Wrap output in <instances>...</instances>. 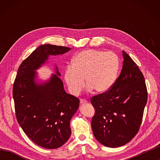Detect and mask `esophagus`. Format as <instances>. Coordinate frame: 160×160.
<instances>
[{"instance_id": "34e87169", "label": "esophagus", "mask_w": 160, "mask_h": 160, "mask_svg": "<svg viewBox=\"0 0 160 160\" xmlns=\"http://www.w3.org/2000/svg\"><path fill=\"white\" fill-rule=\"evenodd\" d=\"M80 104H86V103H88V101H87L86 99H80Z\"/></svg>"}]
</instances>
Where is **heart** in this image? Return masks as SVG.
Masks as SVG:
<instances>
[{"mask_svg":"<svg viewBox=\"0 0 160 160\" xmlns=\"http://www.w3.org/2000/svg\"><path fill=\"white\" fill-rule=\"evenodd\" d=\"M72 66H68L64 79L70 92L78 95L85 86L97 93L107 92L117 79L120 61L112 51L104 52L97 49L80 51L72 59Z\"/></svg>","mask_w":160,"mask_h":160,"instance_id":"b5f03b06","label":"heart"}]
</instances>
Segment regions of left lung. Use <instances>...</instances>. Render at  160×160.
<instances>
[{"mask_svg":"<svg viewBox=\"0 0 160 160\" xmlns=\"http://www.w3.org/2000/svg\"><path fill=\"white\" fill-rule=\"evenodd\" d=\"M123 68L110 90L94 96L95 109L92 128L95 138L104 146L118 148L131 141L138 132L148 101L142 73L123 51Z\"/></svg>","mask_w":160,"mask_h":160,"instance_id":"1","label":"left lung"}]
</instances>
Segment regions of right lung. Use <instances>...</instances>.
<instances>
[{
    "label": "right lung",
    "mask_w": 160,
    "mask_h": 160,
    "mask_svg": "<svg viewBox=\"0 0 160 160\" xmlns=\"http://www.w3.org/2000/svg\"><path fill=\"white\" fill-rule=\"evenodd\" d=\"M70 48L43 44L19 67L12 95L18 123L37 145L47 149L61 147L71 135L70 119L79 108L80 100L66 92L61 73L45 81L38 80L36 70L47 63L50 56L61 55Z\"/></svg>",
    "instance_id": "right-lung-1"
}]
</instances>
